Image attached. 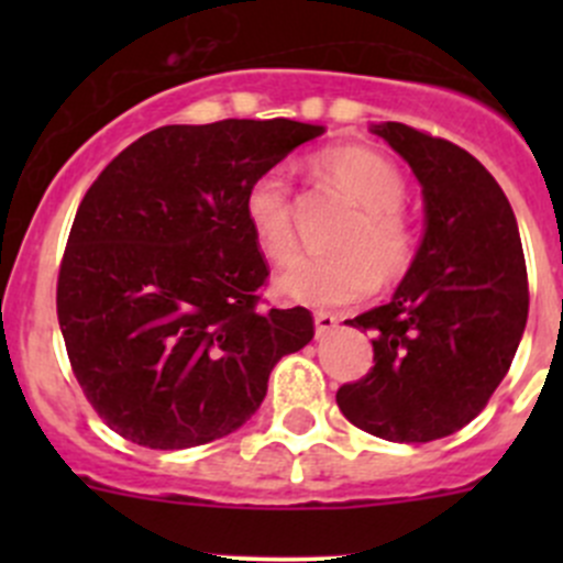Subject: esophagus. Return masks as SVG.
I'll use <instances>...</instances> for the list:
<instances>
[{"mask_svg": "<svg viewBox=\"0 0 563 563\" xmlns=\"http://www.w3.org/2000/svg\"><path fill=\"white\" fill-rule=\"evenodd\" d=\"M338 316L332 313H316V334L318 338H327L329 332H334L338 329Z\"/></svg>", "mask_w": 563, "mask_h": 563, "instance_id": "1", "label": "esophagus"}]
</instances>
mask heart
<instances>
[{
  "label": "heart",
  "instance_id": "1",
  "mask_svg": "<svg viewBox=\"0 0 563 563\" xmlns=\"http://www.w3.org/2000/svg\"><path fill=\"white\" fill-rule=\"evenodd\" d=\"M318 172L351 198L356 218L338 240L343 253L302 255L275 280L277 297L310 308H343L395 283L413 266L419 236L400 207L406 179L395 163L367 146H338L318 157ZM245 218L255 247L272 264L297 253L291 187L277 172L261 174L245 192Z\"/></svg>",
  "mask_w": 563,
  "mask_h": 563
}]
</instances>
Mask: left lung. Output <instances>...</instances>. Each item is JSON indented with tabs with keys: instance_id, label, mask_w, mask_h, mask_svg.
Here are the masks:
<instances>
[{
	"instance_id": "left-lung-1",
	"label": "left lung",
	"mask_w": 563,
	"mask_h": 563,
	"mask_svg": "<svg viewBox=\"0 0 563 563\" xmlns=\"http://www.w3.org/2000/svg\"><path fill=\"white\" fill-rule=\"evenodd\" d=\"M373 133L422 181L428 229L391 302L349 321L373 332L376 365L338 389V406L365 433L428 444L465 428L512 365L528 318L523 245L474 155L400 122Z\"/></svg>"
}]
</instances>
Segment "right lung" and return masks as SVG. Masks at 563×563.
I'll list each match as a JSON object with an SVG mask.
<instances>
[{"label":"right lung","mask_w":563,"mask_h":563,"mask_svg":"<svg viewBox=\"0 0 563 563\" xmlns=\"http://www.w3.org/2000/svg\"><path fill=\"white\" fill-rule=\"evenodd\" d=\"M323 128L291 119L166 124L119 152L84 196L56 280L70 367L113 433L187 450L234 433L310 310L261 297L269 264L247 187Z\"/></svg>","instance_id":"right-lung-1"}]
</instances>
